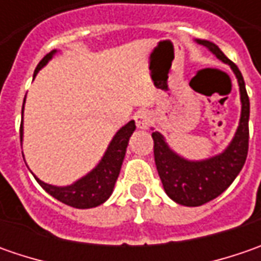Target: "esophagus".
I'll return each mask as SVG.
<instances>
[{
  "mask_svg": "<svg viewBox=\"0 0 261 261\" xmlns=\"http://www.w3.org/2000/svg\"><path fill=\"white\" fill-rule=\"evenodd\" d=\"M151 120H152V116L146 110H139L135 115V123L138 129H146L151 123Z\"/></svg>",
  "mask_w": 261,
  "mask_h": 261,
  "instance_id": "1",
  "label": "esophagus"
}]
</instances>
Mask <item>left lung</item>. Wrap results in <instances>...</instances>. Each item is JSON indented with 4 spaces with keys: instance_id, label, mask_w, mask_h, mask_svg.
<instances>
[{
    "instance_id": "obj_1",
    "label": "left lung",
    "mask_w": 261,
    "mask_h": 261,
    "mask_svg": "<svg viewBox=\"0 0 261 261\" xmlns=\"http://www.w3.org/2000/svg\"><path fill=\"white\" fill-rule=\"evenodd\" d=\"M197 45L206 47L219 61L229 65L240 87L241 115L236 134L226 148L216 155L203 160H189L177 154L168 145L166 138L154 127V158L158 175L167 196L175 203L183 206H200L211 202L225 192L236 180L244 166L248 152V119H250V100L247 95L246 83L238 66L231 62L224 52L205 39H195Z\"/></svg>"
}]
</instances>
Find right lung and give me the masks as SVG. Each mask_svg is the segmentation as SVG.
I'll return each instance as SVG.
<instances>
[{
	"mask_svg": "<svg viewBox=\"0 0 261 261\" xmlns=\"http://www.w3.org/2000/svg\"><path fill=\"white\" fill-rule=\"evenodd\" d=\"M56 52L58 50H52L39 62L33 76L37 75V72L56 55ZM23 113H24V105H23L21 116ZM135 120H129L125 126H122L112 138L110 144L105 151L101 160L97 163V166L71 185H47L40 178H37L36 175L35 178L49 195L54 196L59 202L68 206H72L76 209H90V207L103 205L115 190L116 180L119 177L120 168L123 164L129 138L135 132ZM23 136H24V129H23V122H21V127H20L21 142H23Z\"/></svg>",
	"mask_w": 261,
	"mask_h": 261,
	"instance_id": "right-lung-1",
	"label": "right lung"
}]
</instances>
